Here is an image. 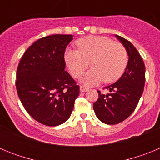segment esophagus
I'll use <instances>...</instances> for the list:
<instances>
[{"instance_id": "esophagus-1", "label": "esophagus", "mask_w": 160, "mask_h": 160, "mask_svg": "<svg viewBox=\"0 0 160 160\" xmlns=\"http://www.w3.org/2000/svg\"><path fill=\"white\" fill-rule=\"evenodd\" d=\"M88 87H84V86H81V87H80V91H81V92H86V91H88Z\"/></svg>"}]
</instances>
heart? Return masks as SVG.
<instances>
[{"mask_svg": "<svg viewBox=\"0 0 160 160\" xmlns=\"http://www.w3.org/2000/svg\"><path fill=\"white\" fill-rule=\"evenodd\" d=\"M78 49H67L65 60L73 78H80L89 65L92 69L82 78L87 86L101 82L110 83L122 75L128 62V54L121 43L103 36H87L77 42Z\"/></svg>", "mask_w": 160, "mask_h": 160, "instance_id": "b5f03b06", "label": "heart"}]
</instances>
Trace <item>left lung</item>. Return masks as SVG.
I'll use <instances>...</instances> for the list:
<instances>
[{
	"label": "left lung",
	"instance_id": "1",
	"mask_svg": "<svg viewBox=\"0 0 160 160\" xmlns=\"http://www.w3.org/2000/svg\"><path fill=\"white\" fill-rule=\"evenodd\" d=\"M127 49L129 56L128 66L122 77L116 82L103 89L108 94H102L94 103L98 118L109 125L122 122L134 112L143 92L145 84V65L136 48L125 38L116 35Z\"/></svg>",
	"mask_w": 160,
	"mask_h": 160
}]
</instances>
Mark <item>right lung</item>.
<instances>
[{
	"mask_svg": "<svg viewBox=\"0 0 160 160\" xmlns=\"http://www.w3.org/2000/svg\"><path fill=\"white\" fill-rule=\"evenodd\" d=\"M72 39L64 34L38 39L24 53L17 70V91L25 111L49 127L70 118L79 95V86L65 70V50Z\"/></svg>",
	"mask_w": 160,
	"mask_h": 160,
	"instance_id": "right-lung-1",
	"label": "right lung"
}]
</instances>
